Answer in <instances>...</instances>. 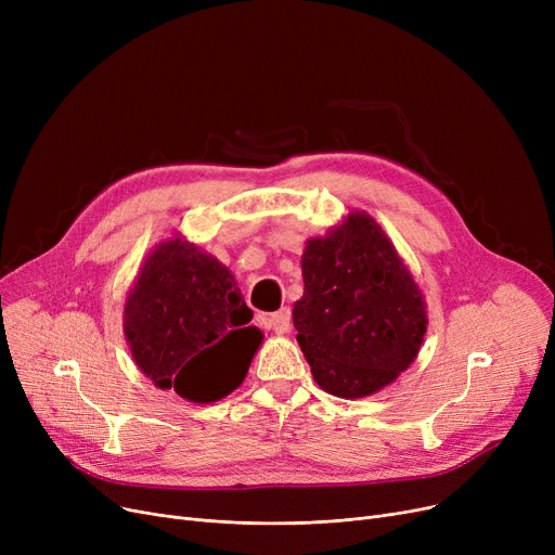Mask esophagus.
I'll use <instances>...</instances> for the list:
<instances>
[{"label":"esophagus","mask_w":555,"mask_h":555,"mask_svg":"<svg viewBox=\"0 0 555 555\" xmlns=\"http://www.w3.org/2000/svg\"><path fill=\"white\" fill-rule=\"evenodd\" d=\"M260 324L266 328H272L276 335H285L289 333V326H293V314H289L287 308H281L274 314H262Z\"/></svg>","instance_id":"obj_1"}]
</instances>
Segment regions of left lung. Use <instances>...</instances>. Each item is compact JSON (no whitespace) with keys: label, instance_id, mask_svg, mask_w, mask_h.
<instances>
[{"label":"left lung","instance_id":"8db88e82","mask_svg":"<svg viewBox=\"0 0 555 555\" xmlns=\"http://www.w3.org/2000/svg\"><path fill=\"white\" fill-rule=\"evenodd\" d=\"M301 272L293 319L319 387L364 398L410 369L427 331L425 299L369 214H348L324 238H310Z\"/></svg>","mask_w":555,"mask_h":555}]
</instances>
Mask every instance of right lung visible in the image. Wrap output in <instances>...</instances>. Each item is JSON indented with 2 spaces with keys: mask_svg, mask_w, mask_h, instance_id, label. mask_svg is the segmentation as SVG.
<instances>
[{
  "mask_svg": "<svg viewBox=\"0 0 555 555\" xmlns=\"http://www.w3.org/2000/svg\"><path fill=\"white\" fill-rule=\"evenodd\" d=\"M236 279L218 258L175 236L149 254L124 308L137 366L159 389L216 402L245 380L262 333L249 326Z\"/></svg>",
  "mask_w": 555,
  "mask_h": 555,
  "instance_id": "right-lung-1",
  "label": "right lung"
}]
</instances>
